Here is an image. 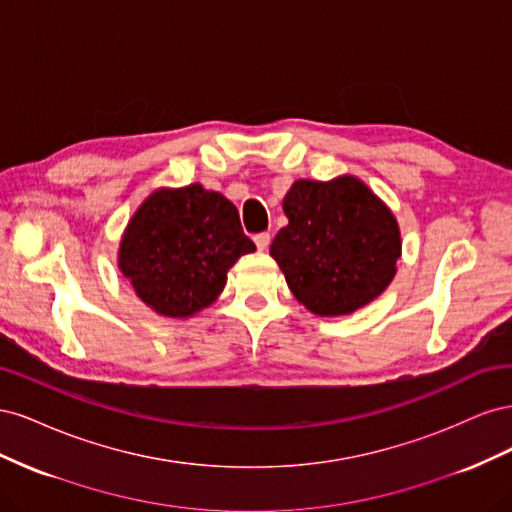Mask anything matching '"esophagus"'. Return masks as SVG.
Segmentation results:
<instances>
[{
	"mask_svg": "<svg viewBox=\"0 0 512 512\" xmlns=\"http://www.w3.org/2000/svg\"><path fill=\"white\" fill-rule=\"evenodd\" d=\"M254 243H256V247L260 252H265L267 247H269V243H271V235L269 232H258V235L254 237Z\"/></svg>",
	"mask_w": 512,
	"mask_h": 512,
	"instance_id": "34e87169",
	"label": "esophagus"
}]
</instances>
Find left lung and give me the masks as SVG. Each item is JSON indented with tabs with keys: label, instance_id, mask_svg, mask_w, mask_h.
Here are the masks:
<instances>
[{
	"label": "left lung",
	"instance_id": "left-lung-1",
	"mask_svg": "<svg viewBox=\"0 0 512 512\" xmlns=\"http://www.w3.org/2000/svg\"><path fill=\"white\" fill-rule=\"evenodd\" d=\"M284 213L288 226L275 235L271 256L309 312L352 314L391 284L401 256L399 226L363 181H294Z\"/></svg>",
	"mask_w": 512,
	"mask_h": 512
}]
</instances>
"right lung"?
I'll return each mask as SVG.
<instances>
[{
	"instance_id": "right-lung-1",
	"label": "right lung",
	"mask_w": 512,
	"mask_h": 512,
	"mask_svg": "<svg viewBox=\"0 0 512 512\" xmlns=\"http://www.w3.org/2000/svg\"><path fill=\"white\" fill-rule=\"evenodd\" d=\"M254 250L237 207L192 183L162 188L138 207L119 243V269L153 312L188 318L220 297L228 269Z\"/></svg>"
}]
</instances>
